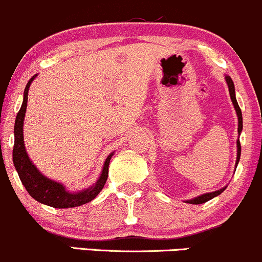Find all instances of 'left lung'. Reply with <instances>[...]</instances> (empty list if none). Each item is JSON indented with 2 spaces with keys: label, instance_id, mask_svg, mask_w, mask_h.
Returning <instances> with one entry per match:
<instances>
[{
  "label": "left lung",
  "instance_id": "obj_1",
  "mask_svg": "<svg viewBox=\"0 0 262 262\" xmlns=\"http://www.w3.org/2000/svg\"><path fill=\"white\" fill-rule=\"evenodd\" d=\"M225 80H226V84H228V88H229L230 99H231V101H233L235 111H236V115H237V134H239V136H240V134H242V131H243L242 110H240L239 104H237V101H236V96H235V86H234L233 80H231V78L229 75H225ZM236 148H237V151H236V162H235V169H236L237 163H239V161H240V155H242V146H240V140L239 139H237V141H236ZM226 187H228V186L223 187L222 189L215 190V192L204 193V194L195 196V198H192V199H189V201H186V202L189 203V204H202V203H205V202L210 201V199H213L214 196H218L219 194H222V193L226 189Z\"/></svg>",
  "mask_w": 262,
  "mask_h": 262
}]
</instances>
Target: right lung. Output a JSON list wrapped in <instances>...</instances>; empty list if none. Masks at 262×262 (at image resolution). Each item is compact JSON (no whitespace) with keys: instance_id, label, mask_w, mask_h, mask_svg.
Here are the masks:
<instances>
[{"instance_id":"add662e5","label":"right lung","mask_w":262,"mask_h":262,"mask_svg":"<svg viewBox=\"0 0 262 262\" xmlns=\"http://www.w3.org/2000/svg\"><path fill=\"white\" fill-rule=\"evenodd\" d=\"M36 76L37 75L32 76L31 80L26 85L25 93H23L22 106H20L18 114L16 116V121H14V146L12 154L14 168L18 173L20 182L27 189L29 195L36 199L37 202L42 203V204L49 205V207L53 208H59V209H61V208H74L86 204V203L92 202L101 192L105 183H106L108 164H110V160L113 157L114 152L108 155L106 160H105L101 174H100L98 181L86 189L79 190V192H69L63 183L46 177L29 158L25 147V139H23V122H25L26 108H27L28 90L32 81L36 79Z\"/></svg>"}]
</instances>
